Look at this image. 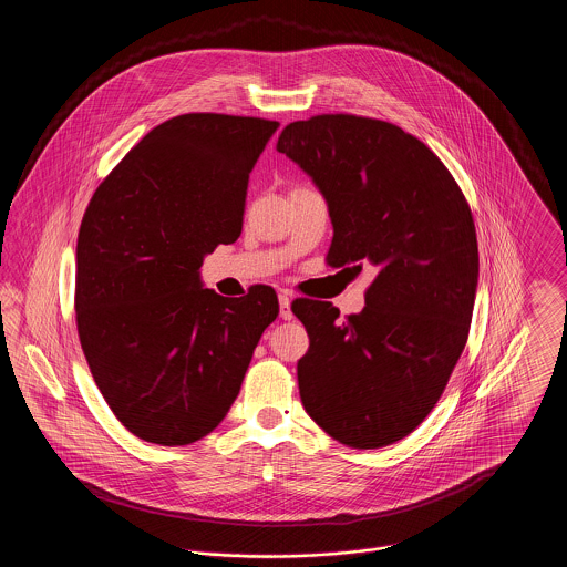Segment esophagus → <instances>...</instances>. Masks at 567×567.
Instances as JSON below:
<instances>
[{
	"mask_svg": "<svg viewBox=\"0 0 567 567\" xmlns=\"http://www.w3.org/2000/svg\"><path fill=\"white\" fill-rule=\"evenodd\" d=\"M290 295L288 292H279V317L284 321H290L292 319V310H290Z\"/></svg>",
	"mask_w": 567,
	"mask_h": 567,
	"instance_id": "esophagus-1",
	"label": "esophagus"
}]
</instances>
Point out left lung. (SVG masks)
I'll use <instances>...</instances> for the list:
<instances>
[{
    "mask_svg": "<svg viewBox=\"0 0 567 567\" xmlns=\"http://www.w3.org/2000/svg\"><path fill=\"white\" fill-rule=\"evenodd\" d=\"M277 151L323 192L331 268H378L364 310L295 299L310 336L297 362L306 412L358 450L408 436L439 402L465 349L478 240L470 203L443 162L400 126L323 113L288 124Z\"/></svg>",
    "mask_w": 567,
    "mask_h": 567,
    "instance_id": "obj_1",
    "label": "left lung"
}]
</instances>
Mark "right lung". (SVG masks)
Segmentation results:
<instances>
[{"label": "right lung", "mask_w": 567, "mask_h": 567, "mask_svg": "<svg viewBox=\"0 0 567 567\" xmlns=\"http://www.w3.org/2000/svg\"><path fill=\"white\" fill-rule=\"evenodd\" d=\"M279 122L185 113L155 126L93 192L76 244V324L117 421L157 445L207 436L236 402L270 286H200L203 257L243 234L248 174Z\"/></svg>", "instance_id": "right-lung-1"}]
</instances>
